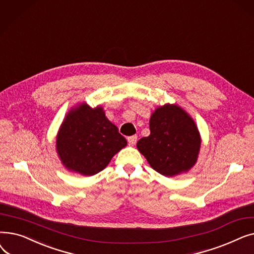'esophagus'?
<instances>
[{
  "label": "esophagus",
  "mask_w": 254,
  "mask_h": 254,
  "mask_svg": "<svg viewBox=\"0 0 254 254\" xmlns=\"http://www.w3.org/2000/svg\"><path fill=\"white\" fill-rule=\"evenodd\" d=\"M137 140H138L137 136H130V137L127 138V142L130 146H134L137 143Z\"/></svg>",
  "instance_id": "obj_1"
}]
</instances>
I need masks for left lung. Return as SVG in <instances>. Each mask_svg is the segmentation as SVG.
Returning a JSON list of instances; mask_svg holds the SVG:
<instances>
[{"label":"left lung","instance_id":"obj_1","mask_svg":"<svg viewBox=\"0 0 254 254\" xmlns=\"http://www.w3.org/2000/svg\"><path fill=\"white\" fill-rule=\"evenodd\" d=\"M150 135L140 139L137 148L150 167L166 177L188 173L197 162L201 149L193 118L177 104H165L152 112Z\"/></svg>","mask_w":254,"mask_h":254}]
</instances>
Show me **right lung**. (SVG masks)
Returning <instances> with one entry per match:
<instances>
[{
	"mask_svg": "<svg viewBox=\"0 0 254 254\" xmlns=\"http://www.w3.org/2000/svg\"><path fill=\"white\" fill-rule=\"evenodd\" d=\"M127 142L106 117L103 107L79 103L65 114L56 138L63 166L70 172L92 176L104 170Z\"/></svg>",
	"mask_w": 254,
	"mask_h": 254,
	"instance_id": "1",
	"label": "right lung"
}]
</instances>
